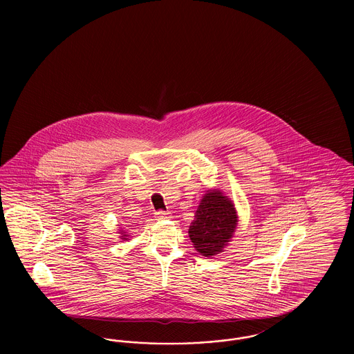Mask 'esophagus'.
<instances>
[{
	"label": "esophagus",
	"instance_id": "1",
	"mask_svg": "<svg viewBox=\"0 0 354 354\" xmlns=\"http://www.w3.org/2000/svg\"><path fill=\"white\" fill-rule=\"evenodd\" d=\"M155 218L158 220L167 219V218H169V214L165 212V211H158V212L155 214Z\"/></svg>",
	"mask_w": 354,
	"mask_h": 354
}]
</instances>
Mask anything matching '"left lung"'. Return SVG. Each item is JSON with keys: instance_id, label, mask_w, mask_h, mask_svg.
<instances>
[{"instance_id": "obj_1", "label": "left lung", "mask_w": 354, "mask_h": 354, "mask_svg": "<svg viewBox=\"0 0 354 354\" xmlns=\"http://www.w3.org/2000/svg\"><path fill=\"white\" fill-rule=\"evenodd\" d=\"M237 221L234 202L220 188L208 189L188 230L194 248L205 257L223 252L234 237Z\"/></svg>"}]
</instances>
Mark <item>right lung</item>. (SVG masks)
Wrapping results in <instances>:
<instances>
[{"label": "right lung", "instance_id": "right-lung-1", "mask_svg": "<svg viewBox=\"0 0 354 354\" xmlns=\"http://www.w3.org/2000/svg\"><path fill=\"white\" fill-rule=\"evenodd\" d=\"M118 234L119 235H120L119 236V239H120V240H123V241H126V240H130V239H129V237H130V235H129V234H127L126 231H123L122 228L119 230Z\"/></svg>", "mask_w": 354, "mask_h": 354}]
</instances>
